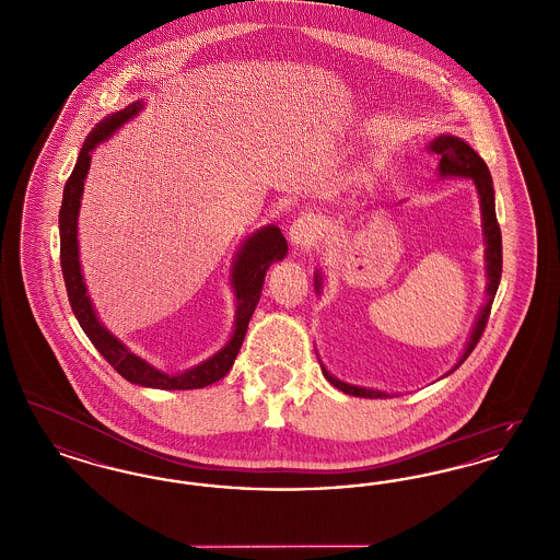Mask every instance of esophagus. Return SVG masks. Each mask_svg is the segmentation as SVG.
Listing matches in <instances>:
<instances>
[{
    "instance_id": "1",
    "label": "esophagus",
    "mask_w": 560,
    "mask_h": 560,
    "mask_svg": "<svg viewBox=\"0 0 560 560\" xmlns=\"http://www.w3.org/2000/svg\"><path fill=\"white\" fill-rule=\"evenodd\" d=\"M317 237V222L311 213H302L293 220L290 226V241L295 247H306Z\"/></svg>"
}]
</instances>
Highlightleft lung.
I'll use <instances>...</instances> for the list:
<instances>
[{"label":"left lung","mask_w":560,"mask_h":560,"mask_svg":"<svg viewBox=\"0 0 560 560\" xmlns=\"http://www.w3.org/2000/svg\"><path fill=\"white\" fill-rule=\"evenodd\" d=\"M428 153H434L439 158V174L441 176L472 178L475 187L479 190L482 233H485V241H487V277H489L487 295H489V300H487V304L480 311L479 320H477V325L472 329L468 347L464 350L462 359L457 361V365L453 368V370H457L468 359V354L475 350V347L479 345L480 336H482V331L487 327V320H489V315H491V304H493V298H495L500 279H502V231H500V224H498V218H495L493 180H491L487 163L480 160L479 153L470 144H466L464 140H459L455 136H439L436 140L430 142ZM319 288L320 279L317 277V290ZM323 373H325V377L338 390L352 395V397H363V399H384V397H388L386 393H380V390L359 388V386L345 384V382L336 380L331 373L325 372V368H323Z\"/></svg>","instance_id":"obj_1"}]
</instances>
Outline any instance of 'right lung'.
I'll return each instance as SVG.
<instances>
[{
  "label": "right lung",
  "mask_w": 560,
  "mask_h": 560,
  "mask_svg": "<svg viewBox=\"0 0 560 560\" xmlns=\"http://www.w3.org/2000/svg\"><path fill=\"white\" fill-rule=\"evenodd\" d=\"M140 107H142V103H132L124 110H117V113L105 117L90 132L81 147L78 163L65 185L62 206L58 213L60 268H62V277H65V288L69 295V304L80 320L81 329L90 338V342L107 359L108 363L113 365V370L119 375H124L128 382L147 386V388H161V390L203 388V386H210L213 382L222 380L226 373L231 372L241 345H243L249 319L260 300L268 267L288 254V241L277 226H267V229L254 233V237H249L243 243V247L237 254V262L233 267V285H235V295H237L235 331H233L229 345L220 352H215L212 359H208L206 363H201L188 372L170 375V373L151 368L147 361L138 359L113 334H108L107 329L101 325V320L96 319V313L92 308V302H90V298L85 293V285H83L80 252H78V213H80L83 180H85L90 160H92V155H90L92 149L98 142L107 140L108 136L115 132L119 126H124L128 119H132Z\"/></svg>",
  "instance_id": "add662e5"
}]
</instances>
